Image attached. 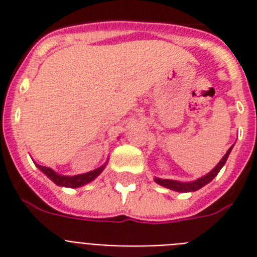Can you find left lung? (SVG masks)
<instances>
[{
    "instance_id": "8db88e82",
    "label": "left lung",
    "mask_w": 257,
    "mask_h": 257,
    "mask_svg": "<svg viewBox=\"0 0 257 257\" xmlns=\"http://www.w3.org/2000/svg\"><path fill=\"white\" fill-rule=\"evenodd\" d=\"M232 151V147L227 151V153L224 155L223 159L220 160V163L216 165L215 168L212 169L209 173H207L203 177H200V179L195 180V181H191V183H181V181H176V180H168V179H159V177H155V181L157 184H160L163 187L168 188V189H172V191L176 192H195L200 188H203L204 185H207L208 183H211L212 180L215 179L217 173L220 172V169L223 168L224 164H225V161H227L228 156H229V153Z\"/></svg>"
}]
</instances>
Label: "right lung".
Wrapping results in <instances>:
<instances>
[{
  "label": "right lung",
  "instance_id": "right-lung-1",
  "mask_svg": "<svg viewBox=\"0 0 257 257\" xmlns=\"http://www.w3.org/2000/svg\"><path fill=\"white\" fill-rule=\"evenodd\" d=\"M37 165V168L40 169L41 172H44L48 177H49L54 184H57L60 187H66V188H78V187H82V185H85V184L90 183L93 180L96 179L97 176L100 175L101 172L104 171L105 163L102 167L100 168L94 169V171H90V172H86V173H82V175H76V176H62V175H58L53 169L48 168V167H42V165Z\"/></svg>",
  "mask_w": 257,
  "mask_h": 257
}]
</instances>
